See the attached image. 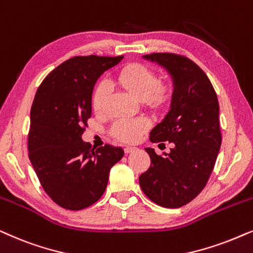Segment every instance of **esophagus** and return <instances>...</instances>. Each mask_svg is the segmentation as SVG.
I'll return each mask as SVG.
<instances>
[{
  "label": "esophagus",
  "instance_id": "obj_1",
  "mask_svg": "<svg viewBox=\"0 0 253 253\" xmlns=\"http://www.w3.org/2000/svg\"><path fill=\"white\" fill-rule=\"evenodd\" d=\"M137 150V147H134V146H126V149H124V152L126 153H131V152H133V151H136Z\"/></svg>",
  "mask_w": 253,
  "mask_h": 253
}]
</instances>
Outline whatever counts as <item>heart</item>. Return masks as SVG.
<instances>
[{"mask_svg":"<svg viewBox=\"0 0 253 253\" xmlns=\"http://www.w3.org/2000/svg\"><path fill=\"white\" fill-rule=\"evenodd\" d=\"M116 81L134 97L144 100L152 108L165 106L170 97V87L166 81L158 80V75L152 68L143 64H129L121 68ZM110 87L107 81H100L91 95V107L94 111L103 109ZM150 122L145 117H120L111 126V134L122 142H136L144 131L149 129Z\"/></svg>","mask_w":253,"mask_h":253,"instance_id":"b5f03b06","label":"heart"}]
</instances>
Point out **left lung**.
Returning <instances> with one entry per match:
<instances>
[{
	"label": "left lung",
	"mask_w": 253,
	"mask_h": 253,
	"mask_svg": "<svg viewBox=\"0 0 253 253\" xmlns=\"http://www.w3.org/2000/svg\"><path fill=\"white\" fill-rule=\"evenodd\" d=\"M172 75L170 110L150 132L153 143L174 144L169 153L145 151L151 165L139 176L144 194L165 208H179L198 196L214 169L222 134L217 95L207 74L194 61L175 53L144 55Z\"/></svg>",
	"instance_id": "obj_1"
}]
</instances>
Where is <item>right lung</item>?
<instances>
[{
    "label": "right lung",
    "instance_id": "add662e5",
    "mask_svg": "<svg viewBox=\"0 0 253 253\" xmlns=\"http://www.w3.org/2000/svg\"><path fill=\"white\" fill-rule=\"evenodd\" d=\"M122 59L94 54L68 59L42 80L35 95L29 158L45 193L61 208L81 211L96 202L106 191L110 169L124 155L121 147L106 144L95 150L81 139L95 83Z\"/></svg>",
    "mask_w": 253,
    "mask_h": 253
}]
</instances>
